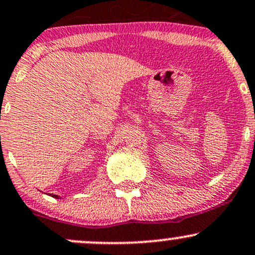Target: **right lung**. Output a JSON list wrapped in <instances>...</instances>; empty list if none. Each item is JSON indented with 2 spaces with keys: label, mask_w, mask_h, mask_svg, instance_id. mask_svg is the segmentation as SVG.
Segmentation results:
<instances>
[{
  "label": "right lung",
  "mask_w": 255,
  "mask_h": 255,
  "mask_svg": "<svg viewBox=\"0 0 255 255\" xmlns=\"http://www.w3.org/2000/svg\"><path fill=\"white\" fill-rule=\"evenodd\" d=\"M52 197H55V198H59V196H57V195H52Z\"/></svg>",
  "instance_id": "1"
}]
</instances>
